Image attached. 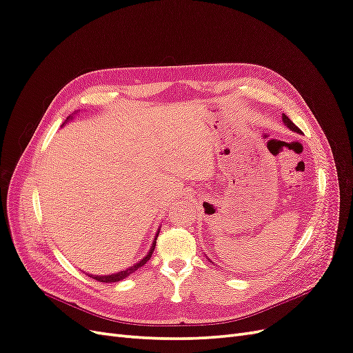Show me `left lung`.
<instances>
[{"mask_svg": "<svg viewBox=\"0 0 353 353\" xmlns=\"http://www.w3.org/2000/svg\"><path fill=\"white\" fill-rule=\"evenodd\" d=\"M283 121H284V123L288 126V128H290V130L292 131H296V132H301V130H299V128L290 121V119H288V117L285 116V114H283Z\"/></svg>", "mask_w": 353, "mask_h": 353, "instance_id": "left-lung-1", "label": "left lung"}]
</instances>
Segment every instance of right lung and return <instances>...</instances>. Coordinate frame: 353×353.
<instances>
[{
	"instance_id": "obj_1",
	"label": "right lung",
	"mask_w": 353,
	"mask_h": 353,
	"mask_svg": "<svg viewBox=\"0 0 353 353\" xmlns=\"http://www.w3.org/2000/svg\"><path fill=\"white\" fill-rule=\"evenodd\" d=\"M69 119V117H68ZM154 245H156V241L153 243V245H152V249H150V252H148V254L145 256V258L143 259V261H140L138 262L137 265H134V266H131V268H128V270H125V271H121V272H117V274H113V275H103V276H92V279H95L97 281H101V283H116V281H119V280H123L125 276H128V275H131L132 272H135L138 268H141V266L152 258V254H153V252H154Z\"/></svg>"
}]
</instances>
